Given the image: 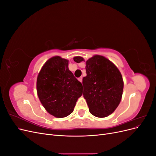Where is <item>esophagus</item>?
I'll return each instance as SVG.
<instances>
[{
	"instance_id": "1",
	"label": "esophagus",
	"mask_w": 156,
	"mask_h": 156,
	"mask_svg": "<svg viewBox=\"0 0 156 156\" xmlns=\"http://www.w3.org/2000/svg\"><path fill=\"white\" fill-rule=\"evenodd\" d=\"M78 80H79V81H80V82H82V81H83V77H79L78 78Z\"/></svg>"
}]
</instances>
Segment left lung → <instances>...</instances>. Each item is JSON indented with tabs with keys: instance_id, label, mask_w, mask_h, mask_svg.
<instances>
[{
	"instance_id": "obj_1",
	"label": "left lung",
	"mask_w": 156,
	"mask_h": 156,
	"mask_svg": "<svg viewBox=\"0 0 156 156\" xmlns=\"http://www.w3.org/2000/svg\"><path fill=\"white\" fill-rule=\"evenodd\" d=\"M75 62L84 60L75 56ZM87 76L83 79V97L89 111L98 118L107 117L120 104L124 81L119 69L105 56L94 55L86 61Z\"/></svg>"
}]
</instances>
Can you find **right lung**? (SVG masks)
I'll return each mask as SVG.
<instances>
[{
  "label": "right lung",
  "instance_id": "right-lung-1",
  "mask_svg": "<svg viewBox=\"0 0 156 156\" xmlns=\"http://www.w3.org/2000/svg\"><path fill=\"white\" fill-rule=\"evenodd\" d=\"M68 64V60L59 56L51 57L37 77L39 100L45 110L56 118L69 115L83 94L82 84L69 71Z\"/></svg>",
  "mask_w": 156,
  "mask_h": 156
}]
</instances>
